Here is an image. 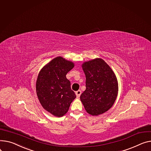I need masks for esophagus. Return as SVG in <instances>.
<instances>
[{"label":"esophagus","mask_w":151,"mask_h":151,"mask_svg":"<svg viewBox=\"0 0 151 151\" xmlns=\"http://www.w3.org/2000/svg\"><path fill=\"white\" fill-rule=\"evenodd\" d=\"M75 93H76V97L78 98H79V96H80V95H81V90H78V91H76V92H75Z\"/></svg>","instance_id":"1"}]
</instances>
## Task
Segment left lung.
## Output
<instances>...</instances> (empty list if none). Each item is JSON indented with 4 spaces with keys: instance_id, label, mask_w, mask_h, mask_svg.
Masks as SVG:
<instances>
[{
    "instance_id": "obj_1",
    "label": "left lung",
    "mask_w": 151,
    "mask_h": 151,
    "mask_svg": "<svg viewBox=\"0 0 151 151\" xmlns=\"http://www.w3.org/2000/svg\"><path fill=\"white\" fill-rule=\"evenodd\" d=\"M86 81L85 91L80 96L86 112L93 116L111 108L118 92L116 77L112 68L100 58L83 64Z\"/></svg>"
}]
</instances>
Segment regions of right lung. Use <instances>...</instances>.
I'll return each instance as SVG.
<instances>
[{"mask_svg": "<svg viewBox=\"0 0 151 151\" xmlns=\"http://www.w3.org/2000/svg\"><path fill=\"white\" fill-rule=\"evenodd\" d=\"M73 67L72 62L58 56L46 64L38 75L36 85L37 98L43 108L54 116L64 115L76 98L66 78Z\"/></svg>", "mask_w": 151, "mask_h": 151, "instance_id": "1", "label": "right lung"}]
</instances>
